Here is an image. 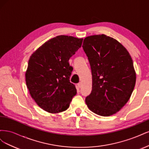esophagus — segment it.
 I'll return each instance as SVG.
<instances>
[{
    "instance_id": "obj_1",
    "label": "esophagus",
    "mask_w": 149,
    "mask_h": 149,
    "mask_svg": "<svg viewBox=\"0 0 149 149\" xmlns=\"http://www.w3.org/2000/svg\"><path fill=\"white\" fill-rule=\"evenodd\" d=\"M78 88H81V86H82V84H81V82H79V83H78Z\"/></svg>"
}]
</instances>
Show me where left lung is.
Wrapping results in <instances>:
<instances>
[{
	"label": "left lung",
	"instance_id": "1",
	"mask_svg": "<svg viewBox=\"0 0 149 149\" xmlns=\"http://www.w3.org/2000/svg\"><path fill=\"white\" fill-rule=\"evenodd\" d=\"M82 47L93 79L91 93L85 102L96 114H114L129 101L136 84L132 58L123 45L104 34L85 38Z\"/></svg>",
	"mask_w": 149,
	"mask_h": 149
}]
</instances>
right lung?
<instances>
[{"label":"right lung","instance_id":"1","mask_svg":"<svg viewBox=\"0 0 149 149\" xmlns=\"http://www.w3.org/2000/svg\"><path fill=\"white\" fill-rule=\"evenodd\" d=\"M83 38L60 35L43 44L30 56L25 73L26 84L37 105L50 113L69 107L76 95L70 83L73 67L70 58L81 47Z\"/></svg>","mask_w":149,"mask_h":149}]
</instances>
